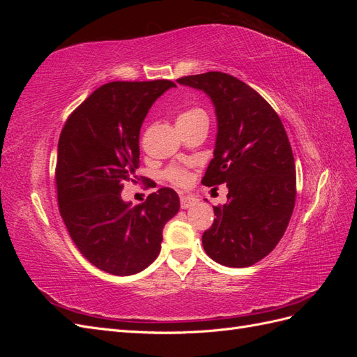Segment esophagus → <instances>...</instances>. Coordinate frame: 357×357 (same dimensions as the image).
<instances>
[{"label":"esophagus","mask_w":357,"mask_h":357,"mask_svg":"<svg viewBox=\"0 0 357 357\" xmlns=\"http://www.w3.org/2000/svg\"><path fill=\"white\" fill-rule=\"evenodd\" d=\"M195 202H197V199L192 198V197H186V195L180 197V205H181V208H185V210L190 208Z\"/></svg>","instance_id":"34e87169"}]
</instances>
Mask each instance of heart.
<instances>
[{
	"label": "heart",
	"mask_w": 357,
	"mask_h": 357,
	"mask_svg": "<svg viewBox=\"0 0 357 357\" xmlns=\"http://www.w3.org/2000/svg\"><path fill=\"white\" fill-rule=\"evenodd\" d=\"M201 117H207L204 113V110L198 109V107H189V109L181 110L177 116V125H183V123H189L197 121V119ZM165 178L172 183L176 186H188L190 183V174L186 168H183L180 165H172L169 168L165 169Z\"/></svg>",
	"instance_id": "1"
}]
</instances>
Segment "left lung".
<instances>
[{
	"label": "left lung",
	"instance_id": "left-lung-1",
	"mask_svg": "<svg viewBox=\"0 0 357 357\" xmlns=\"http://www.w3.org/2000/svg\"><path fill=\"white\" fill-rule=\"evenodd\" d=\"M207 93L218 116L214 158L202 185L226 183L228 202L202 234L204 250L231 268L255 265L284 235L296 199V169L286 129L264 96L234 75L208 71L177 79Z\"/></svg>",
	"mask_w": 357,
	"mask_h": 357
}]
</instances>
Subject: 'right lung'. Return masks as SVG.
I'll return each mask as SVG.
<instances>
[{
	"label": "right lung",
	"instance_id": "right-lung-1",
	"mask_svg": "<svg viewBox=\"0 0 357 357\" xmlns=\"http://www.w3.org/2000/svg\"><path fill=\"white\" fill-rule=\"evenodd\" d=\"M172 86L171 80L105 83L61 131L55 169L59 213L79 252L113 275L137 274L152 264L165 223L180 208L169 188L135 207L121 197L123 183L137 178L144 117Z\"/></svg>",
	"mask_w": 357,
	"mask_h": 357
}]
</instances>
